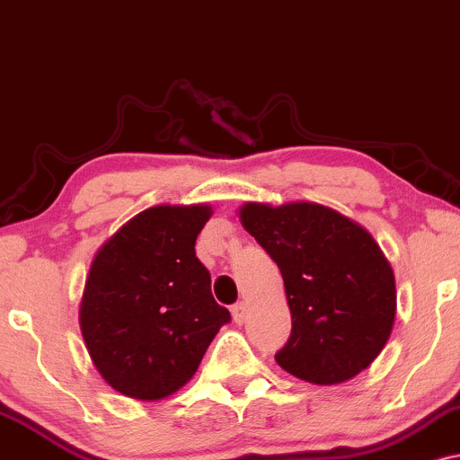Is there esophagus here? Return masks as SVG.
<instances>
[{
	"instance_id": "1",
	"label": "esophagus",
	"mask_w": 460,
	"mask_h": 460,
	"mask_svg": "<svg viewBox=\"0 0 460 460\" xmlns=\"http://www.w3.org/2000/svg\"><path fill=\"white\" fill-rule=\"evenodd\" d=\"M232 316H234L236 325H243V321H245V316H247V304H245V301H239V304L232 305Z\"/></svg>"
}]
</instances>
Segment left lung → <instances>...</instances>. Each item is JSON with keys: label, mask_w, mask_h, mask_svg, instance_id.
<instances>
[{"label": "left lung", "mask_w": 460, "mask_h": 460, "mask_svg": "<svg viewBox=\"0 0 460 460\" xmlns=\"http://www.w3.org/2000/svg\"><path fill=\"white\" fill-rule=\"evenodd\" d=\"M239 217L284 278L293 332L275 361L316 385L368 368L396 316L394 271L370 232L316 202H247Z\"/></svg>", "instance_id": "obj_1"}]
</instances>
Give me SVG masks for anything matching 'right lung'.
<instances>
[{"label": "right lung", "mask_w": 460, "mask_h": 460, "mask_svg": "<svg viewBox=\"0 0 460 460\" xmlns=\"http://www.w3.org/2000/svg\"><path fill=\"white\" fill-rule=\"evenodd\" d=\"M208 204L153 207L96 252L79 305L92 364L116 392L161 401L196 375L230 312L196 256Z\"/></svg>", "instance_id": "obj_1"}]
</instances>
